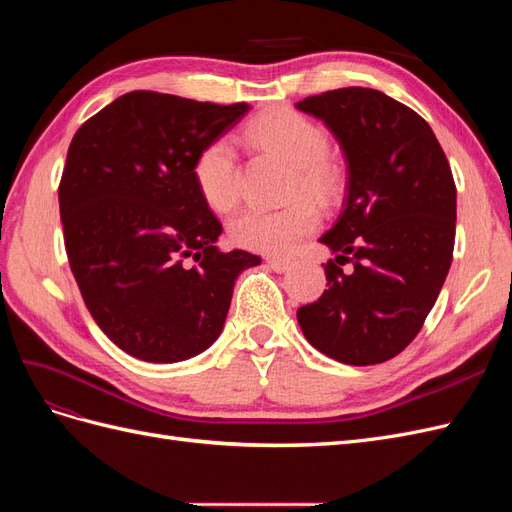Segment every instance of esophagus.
I'll list each match as a JSON object with an SVG mask.
<instances>
[{
  "label": "esophagus",
  "instance_id": "esophagus-1",
  "mask_svg": "<svg viewBox=\"0 0 512 512\" xmlns=\"http://www.w3.org/2000/svg\"><path fill=\"white\" fill-rule=\"evenodd\" d=\"M267 265H269V269L275 271V273H284V271L290 269L292 262H290L288 258H275V256H271V258H267Z\"/></svg>",
  "mask_w": 512,
  "mask_h": 512
}]
</instances>
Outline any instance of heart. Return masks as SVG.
I'll list each match as a JSON object with an SVG mask.
<instances>
[{
  "label": "heart",
  "mask_w": 512,
  "mask_h": 512,
  "mask_svg": "<svg viewBox=\"0 0 512 512\" xmlns=\"http://www.w3.org/2000/svg\"><path fill=\"white\" fill-rule=\"evenodd\" d=\"M245 138L262 151L294 166L290 194H309L327 200L337 188L329 164V138L320 126L307 117L280 108L247 123ZM194 185L213 211H228L239 196V164L235 147L228 138H215L198 151L192 166ZM320 222L318 209L309 200H294L282 209L247 207L228 224L230 241L243 250L262 254H288L297 243L314 232Z\"/></svg>",
  "instance_id": "heart-1"
}]
</instances>
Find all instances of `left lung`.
Masks as SVG:
<instances>
[{
    "label": "left lung",
    "instance_id": "left-lung-1",
    "mask_svg": "<svg viewBox=\"0 0 512 512\" xmlns=\"http://www.w3.org/2000/svg\"><path fill=\"white\" fill-rule=\"evenodd\" d=\"M297 108L324 121L348 164L344 211L320 237L335 254L324 265L329 288L297 320L339 363H384L421 331L451 269V166L429 123L378 89L324 91Z\"/></svg>",
    "mask_w": 512,
    "mask_h": 512
}]
</instances>
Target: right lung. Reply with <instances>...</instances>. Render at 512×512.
<instances>
[{"mask_svg": "<svg viewBox=\"0 0 512 512\" xmlns=\"http://www.w3.org/2000/svg\"><path fill=\"white\" fill-rule=\"evenodd\" d=\"M250 111L130 91L76 130L59 183L74 280L98 327L134 359L177 363L224 329L232 288L260 258L220 252L198 151Z\"/></svg>", "mask_w": 512, "mask_h": 512, "instance_id": "1", "label": "right lung"}]
</instances>
